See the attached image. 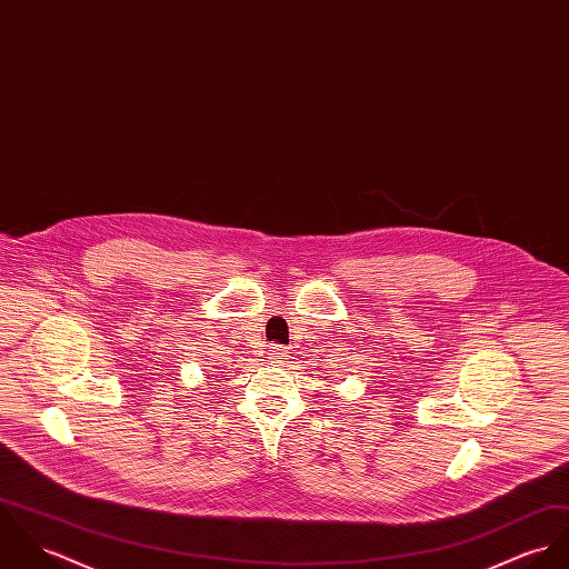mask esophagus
Here are the masks:
<instances>
[{
  "instance_id": "1",
  "label": "esophagus",
  "mask_w": 569,
  "mask_h": 569,
  "mask_svg": "<svg viewBox=\"0 0 569 569\" xmlns=\"http://www.w3.org/2000/svg\"><path fill=\"white\" fill-rule=\"evenodd\" d=\"M286 353H288V351H286L283 347H279V345L270 347V358H272V360H283V358H286Z\"/></svg>"
}]
</instances>
